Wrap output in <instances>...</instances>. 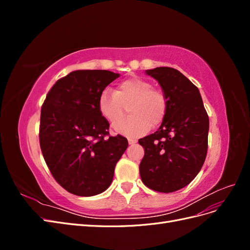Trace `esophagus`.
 Returning <instances> with one entry per match:
<instances>
[{
    "label": "esophagus",
    "mask_w": 250,
    "mask_h": 250,
    "mask_svg": "<svg viewBox=\"0 0 250 250\" xmlns=\"http://www.w3.org/2000/svg\"><path fill=\"white\" fill-rule=\"evenodd\" d=\"M128 143H129V145H134V144L137 143V140H134V139H129V140H128Z\"/></svg>",
    "instance_id": "esophagus-1"
}]
</instances>
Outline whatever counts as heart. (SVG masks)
Returning a JSON list of instances; mask_svg holds the SVG:
<instances>
[{
    "label": "heart",
    "mask_w": 250,
    "mask_h": 250,
    "mask_svg": "<svg viewBox=\"0 0 250 250\" xmlns=\"http://www.w3.org/2000/svg\"><path fill=\"white\" fill-rule=\"evenodd\" d=\"M125 106L128 107L131 116L117 123L125 113ZM98 109L110 124L117 123L113 128L118 133L140 138L148 133L152 126L163 122L167 115L168 101L162 90L152 88L149 81L131 77L120 82L116 93L103 90L98 99Z\"/></svg>",
    "instance_id": "obj_1"
}]
</instances>
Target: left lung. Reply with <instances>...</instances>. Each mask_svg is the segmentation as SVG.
<instances>
[{
	"mask_svg": "<svg viewBox=\"0 0 250 250\" xmlns=\"http://www.w3.org/2000/svg\"><path fill=\"white\" fill-rule=\"evenodd\" d=\"M146 74L160 83L168 110L157 131L139 140L145 150L140 175L151 190L175 192L197 176L206 161L208 116L199 89L179 71L160 66Z\"/></svg>",
	"mask_w": 250,
	"mask_h": 250,
	"instance_id": "obj_1",
	"label": "left lung"
}]
</instances>
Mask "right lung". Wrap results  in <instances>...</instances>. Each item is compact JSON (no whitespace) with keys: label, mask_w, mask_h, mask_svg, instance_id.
<instances>
[{"label":"right lung","mask_w":250,"mask_h":250,"mask_svg":"<svg viewBox=\"0 0 250 250\" xmlns=\"http://www.w3.org/2000/svg\"><path fill=\"white\" fill-rule=\"evenodd\" d=\"M120 74L78 70L56 81L41 112L40 144L53 177L67 192L94 196L110 186L127 139L109 137L98 99Z\"/></svg>","instance_id":"add662e5"}]
</instances>
